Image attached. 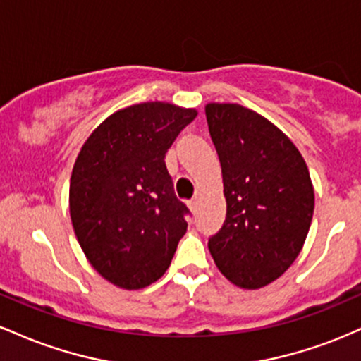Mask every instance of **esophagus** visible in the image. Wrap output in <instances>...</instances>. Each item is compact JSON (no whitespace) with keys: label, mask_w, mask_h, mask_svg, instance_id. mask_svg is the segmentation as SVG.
<instances>
[{"label":"esophagus","mask_w":361,"mask_h":361,"mask_svg":"<svg viewBox=\"0 0 361 361\" xmlns=\"http://www.w3.org/2000/svg\"><path fill=\"white\" fill-rule=\"evenodd\" d=\"M188 207H190V210H192V212L195 214L198 210V197H195V198H192V200L188 202Z\"/></svg>","instance_id":"1"}]
</instances>
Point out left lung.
Returning <instances> with one entry per match:
<instances>
[{
	"label": "left lung",
	"mask_w": 361,
	"mask_h": 361,
	"mask_svg": "<svg viewBox=\"0 0 361 361\" xmlns=\"http://www.w3.org/2000/svg\"><path fill=\"white\" fill-rule=\"evenodd\" d=\"M205 115L227 204L209 251L235 287H267L288 270L307 238L314 214L309 168L295 144L258 111L210 102Z\"/></svg>",
	"instance_id": "obj_1"
}]
</instances>
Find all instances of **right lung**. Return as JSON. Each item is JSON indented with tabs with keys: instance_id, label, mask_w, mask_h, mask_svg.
<instances>
[{
	"instance_id": "obj_1",
	"label": "right lung",
	"mask_w": 361,
	"mask_h": 361,
	"mask_svg": "<svg viewBox=\"0 0 361 361\" xmlns=\"http://www.w3.org/2000/svg\"><path fill=\"white\" fill-rule=\"evenodd\" d=\"M195 109L144 102L111 114L82 144L69 183L74 234L91 267L139 290L164 275L186 233L164 157Z\"/></svg>"
}]
</instances>
